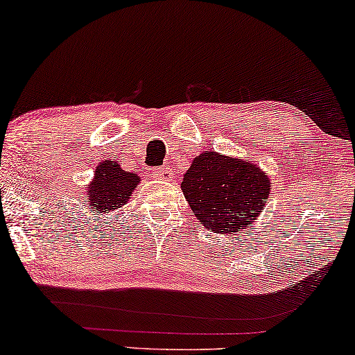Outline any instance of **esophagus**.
<instances>
[{
	"label": "esophagus",
	"mask_w": 355,
	"mask_h": 355,
	"mask_svg": "<svg viewBox=\"0 0 355 355\" xmlns=\"http://www.w3.org/2000/svg\"><path fill=\"white\" fill-rule=\"evenodd\" d=\"M153 176L157 178V179H164V181H166V179H169V178H173V171L169 168H164V166H162V168H153Z\"/></svg>",
	"instance_id": "obj_1"
}]
</instances>
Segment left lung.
Instances as JSON below:
<instances>
[{"instance_id":"1","label":"left lung","mask_w":355,"mask_h":355,"mask_svg":"<svg viewBox=\"0 0 355 355\" xmlns=\"http://www.w3.org/2000/svg\"><path fill=\"white\" fill-rule=\"evenodd\" d=\"M181 187L200 225L232 234L247 230L260 215L270 181L254 163L208 152L193 158Z\"/></svg>"}]
</instances>
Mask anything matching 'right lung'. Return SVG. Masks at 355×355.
Instances as JSON below:
<instances>
[{
  "instance_id": "1",
  "label": "right lung",
  "mask_w": 355,
  "mask_h": 355,
  "mask_svg": "<svg viewBox=\"0 0 355 355\" xmlns=\"http://www.w3.org/2000/svg\"><path fill=\"white\" fill-rule=\"evenodd\" d=\"M139 181V176L124 171L118 163H111L106 159L105 163L98 164L94 182L87 189L90 210L103 215L125 205Z\"/></svg>"
}]
</instances>
